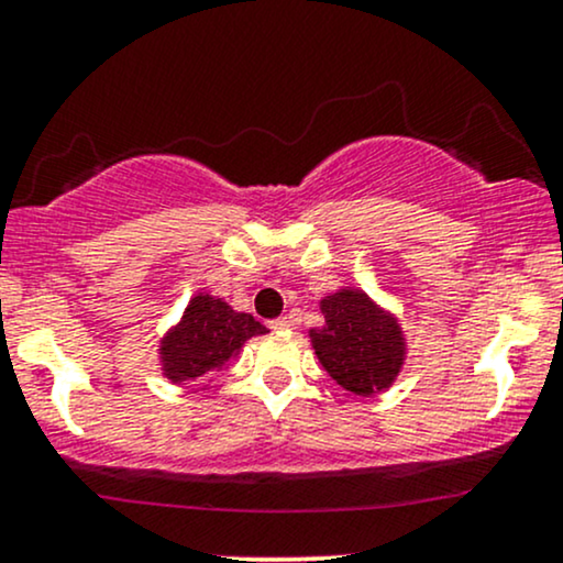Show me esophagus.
I'll return each instance as SVG.
<instances>
[{"label":"esophagus","instance_id":"esophagus-1","mask_svg":"<svg viewBox=\"0 0 563 563\" xmlns=\"http://www.w3.org/2000/svg\"><path fill=\"white\" fill-rule=\"evenodd\" d=\"M269 328H273V331H288V328H290V320H288V318L269 320Z\"/></svg>","mask_w":563,"mask_h":563}]
</instances>
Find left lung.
Segmentation results:
<instances>
[{
    "mask_svg": "<svg viewBox=\"0 0 563 563\" xmlns=\"http://www.w3.org/2000/svg\"><path fill=\"white\" fill-rule=\"evenodd\" d=\"M325 325L309 331L314 354L331 378L357 397L389 389L405 360L397 320L363 290H339L320 301Z\"/></svg>",
    "mask_w": 563,
    "mask_h": 563,
    "instance_id": "8db88e82",
    "label": "left lung"
}]
</instances>
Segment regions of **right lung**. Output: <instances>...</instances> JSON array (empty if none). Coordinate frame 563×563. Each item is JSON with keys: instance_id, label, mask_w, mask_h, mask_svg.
Instances as JSON below:
<instances>
[{"instance_id": "obj_1", "label": "right lung", "mask_w": 563, "mask_h": 563, "mask_svg": "<svg viewBox=\"0 0 563 563\" xmlns=\"http://www.w3.org/2000/svg\"><path fill=\"white\" fill-rule=\"evenodd\" d=\"M267 333V328L251 314L235 312L222 299L203 294L190 301L183 322L161 344L164 376L172 380H196L219 371L241 352L251 335Z\"/></svg>"}]
</instances>
